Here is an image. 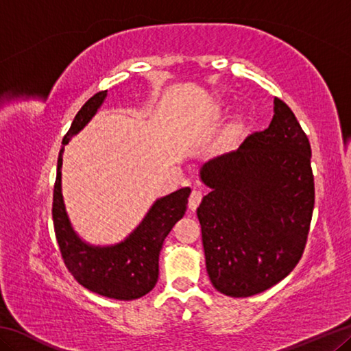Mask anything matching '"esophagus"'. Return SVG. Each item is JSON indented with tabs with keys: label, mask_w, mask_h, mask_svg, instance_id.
Segmentation results:
<instances>
[{
	"label": "esophagus",
	"mask_w": 351,
	"mask_h": 351,
	"mask_svg": "<svg viewBox=\"0 0 351 351\" xmlns=\"http://www.w3.org/2000/svg\"><path fill=\"white\" fill-rule=\"evenodd\" d=\"M201 199H203V193H201V190L195 189L189 197V209L190 210H197V207L199 206Z\"/></svg>",
	"instance_id": "1"
}]
</instances>
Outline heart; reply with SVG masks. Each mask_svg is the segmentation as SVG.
<instances>
[{
	"label": "heart",
	"mask_w": 351,
	"mask_h": 351,
	"mask_svg": "<svg viewBox=\"0 0 351 351\" xmlns=\"http://www.w3.org/2000/svg\"><path fill=\"white\" fill-rule=\"evenodd\" d=\"M240 133V125H234L232 128H230V132H229V136L230 138H235L237 134Z\"/></svg>",
	"instance_id": "heart-1"
}]
</instances>
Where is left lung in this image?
<instances>
[{"mask_svg":"<svg viewBox=\"0 0 351 351\" xmlns=\"http://www.w3.org/2000/svg\"><path fill=\"white\" fill-rule=\"evenodd\" d=\"M199 175L210 187L197 215L213 287L230 297L274 287L299 263L314 209L311 147L294 112L276 97L269 127Z\"/></svg>","mask_w":351,"mask_h":351,"instance_id":"obj_1","label":"left lung"}]
</instances>
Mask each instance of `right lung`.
Listing matches in <instances>:
<instances>
[{
	"mask_svg": "<svg viewBox=\"0 0 351 351\" xmlns=\"http://www.w3.org/2000/svg\"><path fill=\"white\" fill-rule=\"evenodd\" d=\"M105 97L106 91L94 94L77 112L64 134L57 161L52 219L64 265L83 288L110 299L134 300L150 293L158 282L159 252L165 237L186 213L190 189H180L154 201L138 228L117 245L93 246L75 234L62 195L63 150L71 138L94 117Z\"/></svg>",
	"mask_w": 351,
	"mask_h": 351,
	"instance_id": "add662e5",
	"label": "right lung"
}]
</instances>
